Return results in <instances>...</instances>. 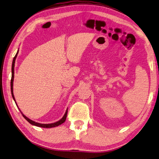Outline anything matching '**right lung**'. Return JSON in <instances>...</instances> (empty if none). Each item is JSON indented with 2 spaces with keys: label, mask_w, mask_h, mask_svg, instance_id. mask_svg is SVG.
I'll return each mask as SVG.
<instances>
[{
  "label": "right lung",
  "mask_w": 159,
  "mask_h": 159,
  "mask_svg": "<svg viewBox=\"0 0 159 159\" xmlns=\"http://www.w3.org/2000/svg\"><path fill=\"white\" fill-rule=\"evenodd\" d=\"M18 52H17L16 55H15L14 58H13V62H12V66H11V95H12V97H13V99L14 100L15 102H16V100H15V98H14V96H13V79H14V66H15V61H16V59L17 57V55H18ZM17 105V104H16ZM17 107H18V105H17ZM19 109V108H18ZM20 110V109H19ZM20 112H21V111L20 110ZM22 116L25 118L26 121H28L29 122L33 125V126H38V127H42V128H53V127H56V126H59V125H61V124H63L64 121H66V117H67V109L66 110L65 114H64L63 117L60 120H59L58 121H56V122L55 123H52V124H40V123H38V122H35V121H33L31 120H30L29 118H28L26 116H25V115H24L22 112H21Z\"/></svg>",
  "instance_id": "1"
}]
</instances>
